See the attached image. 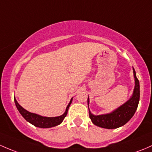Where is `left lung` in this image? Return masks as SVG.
<instances>
[{"instance_id": "1", "label": "left lung", "mask_w": 152, "mask_h": 152, "mask_svg": "<svg viewBox=\"0 0 152 152\" xmlns=\"http://www.w3.org/2000/svg\"><path fill=\"white\" fill-rule=\"evenodd\" d=\"M134 87L131 97L120 107L112 112L102 115H94L89 110V117L92 123L96 126L104 129H116L122 126L131 119L137 108L140 100V83L136 77L133 68ZM88 105H89V97L88 96Z\"/></svg>"}]
</instances>
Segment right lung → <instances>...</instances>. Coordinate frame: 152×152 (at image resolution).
Instances as JSON below:
<instances>
[{
  "mask_svg": "<svg viewBox=\"0 0 152 152\" xmlns=\"http://www.w3.org/2000/svg\"><path fill=\"white\" fill-rule=\"evenodd\" d=\"M14 99H15V104H16V107L18 108V111L26 121H28L29 123H31V124L37 126V127L50 128L53 127V126H58V125L62 123V121H64L65 117L66 116L70 104H71L72 102L73 98H72L71 100H70L69 103L66 108L64 113L62 114L61 115H59V116L56 117L42 116V115H38V114L29 112V111L26 110V109L23 108L21 105H20V104L18 102V101L15 99V97H14Z\"/></svg>",
  "mask_w": 152,
  "mask_h": 152,
  "instance_id": "add662e5",
  "label": "right lung"
}]
</instances>
